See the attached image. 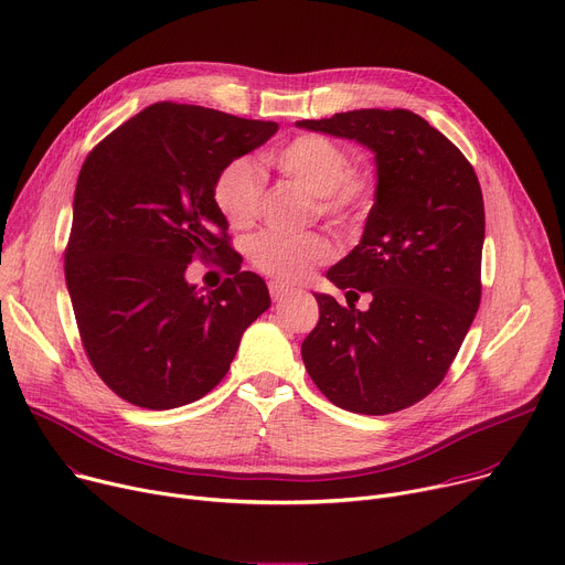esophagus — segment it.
I'll use <instances>...</instances> for the list:
<instances>
[{
	"mask_svg": "<svg viewBox=\"0 0 565 565\" xmlns=\"http://www.w3.org/2000/svg\"><path fill=\"white\" fill-rule=\"evenodd\" d=\"M268 290H270V297L277 301V299H284L288 292H290V288L288 286H284L281 281H270L268 284Z\"/></svg>",
	"mask_w": 565,
	"mask_h": 565,
	"instance_id": "1",
	"label": "esophagus"
}]
</instances>
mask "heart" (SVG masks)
<instances>
[{
  "label": "heart",
  "mask_w": 565,
  "mask_h": 565,
  "mask_svg": "<svg viewBox=\"0 0 565 565\" xmlns=\"http://www.w3.org/2000/svg\"><path fill=\"white\" fill-rule=\"evenodd\" d=\"M268 162L295 186L316 198L320 216L347 223L370 207L376 178L365 169H351L349 152L322 135H299L268 158ZM214 200L225 221L249 227L262 212L264 178L252 162H232L216 180ZM252 264L279 281H301L329 262L333 245L322 234L288 236L264 232L252 241Z\"/></svg>",
  "instance_id": "heart-1"
}]
</instances>
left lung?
<instances>
[{
    "instance_id": "8db88e82",
    "label": "left lung",
    "mask_w": 565,
    "mask_h": 565,
    "mask_svg": "<svg viewBox=\"0 0 565 565\" xmlns=\"http://www.w3.org/2000/svg\"><path fill=\"white\" fill-rule=\"evenodd\" d=\"M299 128L355 139L376 160L365 232L327 277L367 311L318 295L301 358L318 390L358 415H390L446 376L478 313L484 202L461 150L409 110H351Z\"/></svg>"
}]
</instances>
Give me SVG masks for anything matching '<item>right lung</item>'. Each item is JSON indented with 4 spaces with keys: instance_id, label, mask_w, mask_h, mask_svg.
Returning a JSON list of instances; mask_svg holds the SVG:
<instances>
[{
    "instance_id": "obj_1",
    "label": "right lung",
    "mask_w": 565,
    "mask_h": 565,
    "mask_svg": "<svg viewBox=\"0 0 565 565\" xmlns=\"http://www.w3.org/2000/svg\"><path fill=\"white\" fill-rule=\"evenodd\" d=\"M277 128L162 100L83 162L65 279L89 363L124 401L171 409L202 398L227 374L243 331L268 311L266 281L241 270L214 186ZM195 258H221L231 277L200 294L183 277Z\"/></svg>"
}]
</instances>
